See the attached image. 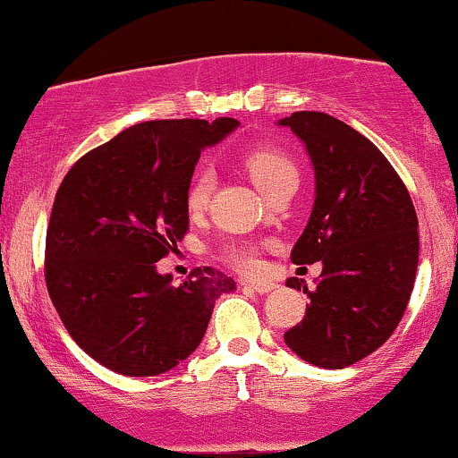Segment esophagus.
Segmentation results:
<instances>
[{"label":"esophagus","mask_w":458,"mask_h":458,"mask_svg":"<svg viewBox=\"0 0 458 458\" xmlns=\"http://www.w3.org/2000/svg\"><path fill=\"white\" fill-rule=\"evenodd\" d=\"M241 285H245V288H251L253 292H260V294H267V292L275 290L273 282H243Z\"/></svg>","instance_id":"obj_1"}]
</instances>
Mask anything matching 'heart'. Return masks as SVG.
Returning a JSON list of instances; mask_svg holds the SVG:
<instances>
[{
	"mask_svg": "<svg viewBox=\"0 0 458 458\" xmlns=\"http://www.w3.org/2000/svg\"><path fill=\"white\" fill-rule=\"evenodd\" d=\"M243 166L251 181L256 183L267 196H271L275 190L288 183V181H299V173H296L294 162L285 156V153L277 151V148H253L243 156ZM215 187V173L211 166H200L196 174L191 176L190 185L185 191V207L191 215L202 213L211 200ZM228 262H233L241 271H256L260 267L258 260V251L247 245H230L224 251Z\"/></svg>",
	"mask_w": 458,
	"mask_h": 458,
	"instance_id": "b5f03b06",
	"label": "heart"
}]
</instances>
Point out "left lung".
<instances>
[{"instance_id": "obj_1", "label": "left lung", "mask_w": 458, "mask_h": 458, "mask_svg": "<svg viewBox=\"0 0 458 458\" xmlns=\"http://www.w3.org/2000/svg\"><path fill=\"white\" fill-rule=\"evenodd\" d=\"M305 145L316 200L292 250L294 264L322 260L305 318L284 335L302 360L344 369L376 352L403 318L418 268V217L403 181L360 131L316 110L277 121Z\"/></svg>"}]
</instances>
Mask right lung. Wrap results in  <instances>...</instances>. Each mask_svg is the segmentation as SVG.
Listing matches in <instances>:
<instances>
[{
    "mask_svg": "<svg viewBox=\"0 0 458 458\" xmlns=\"http://www.w3.org/2000/svg\"><path fill=\"white\" fill-rule=\"evenodd\" d=\"M239 121H145L82 156L47 228V288L72 339L110 371L166 373L200 345L233 277L194 268L181 285L162 260L190 228L185 191L200 151Z\"/></svg>",
    "mask_w": 458,
    "mask_h": 458,
    "instance_id": "right-lung-1",
    "label": "right lung"
}]
</instances>
